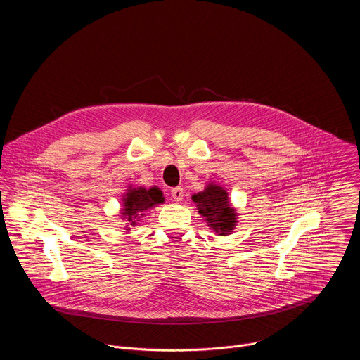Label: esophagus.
I'll list each match as a JSON object with an SVG mask.
<instances>
[{
  "label": "esophagus",
  "mask_w": 360,
  "mask_h": 360,
  "mask_svg": "<svg viewBox=\"0 0 360 360\" xmlns=\"http://www.w3.org/2000/svg\"><path fill=\"white\" fill-rule=\"evenodd\" d=\"M171 196L176 200V202H182L184 200V189L182 188H172L171 189Z\"/></svg>",
  "instance_id": "1"
}]
</instances>
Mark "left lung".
<instances>
[{"label":"left lung","mask_w":360,"mask_h":360,"mask_svg":"<svg viewBox=\"0 0 360 360\" xmlns=\"http://www.w3.org/2000/svg\"><path fill=\"white\" fill-rule=\"evenodd\" d=\"M199 215L210 229L221 236L231 235L238 224V212L232 205L228 191L217 184L208 182L203 191L192 195Z\"/></svg>","instance_id":"obj_1"}]
</instances>
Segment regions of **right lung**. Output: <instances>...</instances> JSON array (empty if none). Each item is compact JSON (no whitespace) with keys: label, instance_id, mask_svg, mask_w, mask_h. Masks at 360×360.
I'll return each instance as SVG.
<instances>
[{"label":"right lung","instance_id":"add662e5","mask_svg":"<svg viewBox=\"0 0 360 360\" xmlns=\"http://www.w3.org/2000/svg\"><path fill=\"white\" fill-rule=\"evenodd\" d=\"M165 202V196L158 186H132L129 185L121 199L120 217L125 221V231L129 232L131 226H136L146 212Z\"/></svg>","mask_w":360,"mask_h":360}]
</instances>
